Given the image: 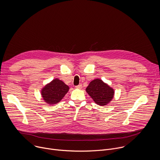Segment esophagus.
<instances>
[{
    "instance_id": "esophagus-1",
    "label": "esophagus",
    "mask_w": 160,
    "mask_h": 160,
    "mask_svg": "<svg viewBox=\"0 0 160 160\" xmlns=\"http://www.w3.org/2000/svg\"><path fill=\"white\" fill-rule=\"evenodd\" d=\"M75 87H76L77 88H79V89H81V88H82V84H79L78 85H77V86H75Z\"/></svg>"
}]
</instances>
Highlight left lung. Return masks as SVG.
Here are the masks:
<instances>
[{"mask_svg": "<svg viewBox=\"0 0 160 160\" xmlns=\"http://www.w3.org/2000/svg\"><path fill=\"white\" fill-rule=\"evenodd\" d=\"M86 92L98 105L105 106L113 98L114 89L100 79L91 81L86 88Z\"/></svg>", "mask_w": 160, "mask_h": 160, "instance_id": "obj_1", "label": "left lung"}]
</instances>
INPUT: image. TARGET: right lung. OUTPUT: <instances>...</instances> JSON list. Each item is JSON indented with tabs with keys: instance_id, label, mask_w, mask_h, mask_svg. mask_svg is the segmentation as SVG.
<instances>
[{
	"instance_id": "add662e5",
	"label": "right lung",
	"mask_w": 160,
	"mask_h": 160,
	"mask_svg": "<svg viewBox=\"0 0 160 160\" xmlns=\"http://www.w3.org/2000/svg\"><path fill=\"white\" fill-rule=\"evenodd\" d=\"M69 88L62 81L56 78L42 89L41 95L45 102L51 105L54 104L61 101Z\"/></svg>"
}]
</instances>
